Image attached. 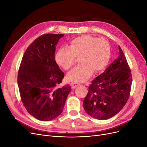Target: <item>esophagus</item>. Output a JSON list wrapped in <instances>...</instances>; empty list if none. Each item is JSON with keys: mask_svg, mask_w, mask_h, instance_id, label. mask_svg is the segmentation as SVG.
<instances>
[{"mask_svg": "<svg viewBox=\"0 0 147 147\" xmlns=\"http://www.w3.org/2000/svg\"><path fill=\"white\" fill-rule=\"evenodd\" d=\"M78 85H79V83H78L77 82H72V83H71V86H72V88H73V89L75 88Z\"/></svg>", "mask_w": 147, "mask_h": 147, "instance_id": "obj_1", "label": "esophagus"}]
</instances>
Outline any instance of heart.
Returning a JSON list of instances; mask_svg holds the SVG:
<instances>
[{
	"label": "heart",
	"instance_id": "b5f03b06",
	"mask_svg": "<svg viewBox=\"0 0 147 147\" xmlns=\"http://www.w3.org/2000/svg\"><path fill=\"white\" fill-rule=\"evenodd\" d=\"M76 56L81 64L67 74L70 81L83 82L91 77L93 70L99 72L107 65L110 56L109 42L104 38L84 35L74 38L67 47L60 48L56 55L57 63L65 70L74 65Z\"/></svg>",
	"mask_w": 147,
	"mask_h": 147
}]
</instances>
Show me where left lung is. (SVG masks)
<instances>
[{
	"label": "left lung",
	"instance_id": "obj_1",
	"mask_svg": "<svg viewBox=\"0 0 147 147\" xmlns=\"http://www.w3.org/2000/svg\"><path fill=\"white\" fill-rule=\"evenodd\" d=\"M119 55L89 86L83 108L92 118L107 119L121 110L129 97L132 84L131 69L121 48Z\"/></svg>",
	"mask_w": 147,
	"mask_h": 147
}]
</instances>
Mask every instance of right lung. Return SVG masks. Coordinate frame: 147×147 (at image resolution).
Instances as JSON below:
<instances>
[{"label":"right lung","mask_w":147,"mask_h":147,"mask_svg":"<svg viewBox=\"0 0 147 147\" xmlns=\"http://www.w3.org/2000/svg\"><path fill=\"white\" fill-rule=\"evenodd\" d=\"M64 34H47L30 44L22 58L18 74L21 101L28 113L43 121L63 112L70 92L69 84L58 88L64 74L56 63V46Z\"/></svg>","instance_id":"right-lung-1"}]
</instances>
